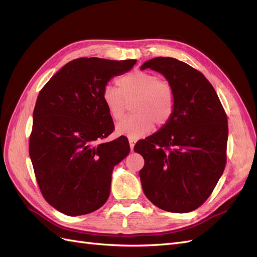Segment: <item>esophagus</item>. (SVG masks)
Returning <instances> with one entry per match:
<instances>
[{
  "label": "esophagus",
  "mask_w": 257,
  "mask_h": 257,
  "mask_svg": "<svg viewBox=\"0 0 257 257\" xmlns=\"http://www.w3.org/2000/svg\"><path fill=\"white\" fill-rule=\"evenodd\" d=\"M128 143H130V148H131V151L134 150V146L136 144V139L134 138H128Z\"/></svg>",
  "instance_id": "1"
}]
</instances>
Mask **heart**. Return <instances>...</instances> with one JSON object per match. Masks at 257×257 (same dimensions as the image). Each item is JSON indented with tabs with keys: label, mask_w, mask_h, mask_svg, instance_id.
Returning a JSON list of instances; mask_svg holds the SVG:
<instances>
[{
	"label": "heart",
	"mask_w": 257,
	"mask_h": 257,
	"mask_svg": "<svg viewBox=\"0 0 257 257\" xmlns=\"http://www.w3.org/2000/svg\"><path fill=\"white\" fill-rule=\"evenodd\" d=\"M118 89L108 84L102 93L103 103L114 121L120 120L126 109V102L132 104V114L118 123L116 133L130 138H141L154 128L162 126L172 118L175 109V92L168 81L147 72H134L116 81Z\"/></svg>",
	"instance_id": "1"
}]
</instances>
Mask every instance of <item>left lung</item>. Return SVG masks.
Segmentation results:
<instances>
[{
    "label": "left lung",
    "mask_w": 257,
    "mask_h": 257,
    "mask_svg": "<svg viewBox=\"0 0 257 257\" xmlns=\"http://www.w3.org/2000/svg\"><path fill=\"white\" fill-rule=\"evenodd\" d=\"M141 68L161 73L175 92L172 118L134 147L145 160L139 172L143 191L165 211H193L207 200L224 172L227 116L211 83L184 62L158 57Z\"/></svg>",
    "instance_id": "1"
}]
</instances>
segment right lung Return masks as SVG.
Listing matches in <instances>:
<instances>
[{
  "mask_svg": "<svg viewBox=\"0 0 257 257\" xmlns=\"http://www.w3.org/2000/svg\"><path fill=\"white\" fill-rule=\"evenodd\" d=\"M136 62L76 59L38 94L29 152L43 196L58 211L88 214L109 197L113 167L130 153V145L124 136L100 142L113 131L102 93Z\"/></svg>",
  "mask_w": 257,
  "mask_h": 257,
  "instance_id": "1",
  "label": "right lung"
}]
</instances>
